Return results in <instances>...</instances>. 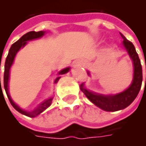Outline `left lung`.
Masks as SVG:
<instances>
[{"label":"left lung","mask_w":146,"mask_h":146,"mask_svg":"<svg viewBox=\"0 0 146 146\" xmlns=\"http://www.w3.org/2000/svg\"><path fill=\"white\" fill-rule=\"evenodd\" d=\"M119 34L123 40L121 43V45L127 51L129 57L131 59L133 68H134L133 80L128 88L117 94L102 95L87 89L84 83L80 86L81 92L93 104L107 112H115L118 110H123L130 106L137 97L138 92L141 89V83H142V68H141V61L139 59L138 53L136 52L135 46L131 42L127 40V38L122 33H119ZM88 74L91 76V73L89 71H88Z\"/></svg>","instance_id":"8db88e82"}]
</instances>
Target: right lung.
Returning <instances> with one entry per match:
<instances>
[{
	"label": "right lung",
	"instance_id": "obj_1",
	"mask_svg": "<svg viewBox=\"0 0 146 146\" xmlns=\"http://www.w3.org/2000/svg\"><path fill=\"white\" fill-rule=\"evenodd\" d=\"M46 33V31H39V32H35V31H30L29 33L24 34L23 36H22L19 40H18L17 41L14 43L13 44L11 45V47L9 49L8 51V54L7 58H6V60H5V73H4V87H5V90L7 96H8L9 101L11 102V106L15 108V110H16L19 113L23 114L25 116H29V117H36L43 113L45 110H47L50 106H51V102H52V99L53 97L46 99L44 102H42L41 103L36 106L33 110L31 111H27V110H23L22 108H20L18 106L12 98H11V95L9 94V86H8V83H9V78H10V70H11V67L12 66V64L14 62L15 58V55L18 53V51L20 50L21 48H23L27 44L28 41L30 40H36L44 36ZM1 65V63H0ZM70 70V67H67L65 68L63 70H60L58 73V76L54 80V83H56L58 81V80L61 78V75H63L65 73H67ZM0 85H1V77H0ZM2 91V90H1ZM3 94V93H2ZM4 96V95H3Z\"/></svg>",
	"mask_w": 146,
	"mask_h": 146
}]
</instances>
